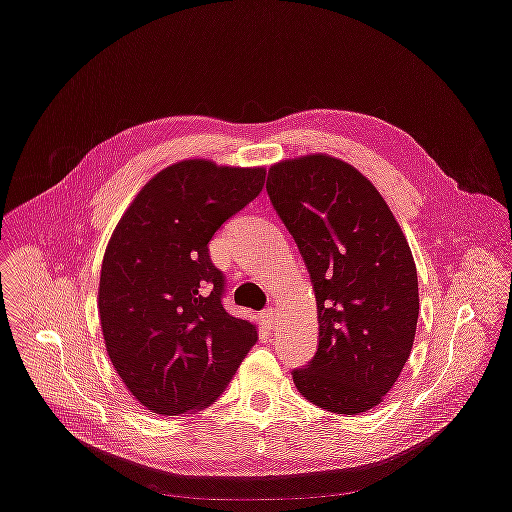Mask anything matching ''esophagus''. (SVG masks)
<instances>
[{"label":"esophagus","instance_id":"34e87169","mask_svg":"<svg viewBox=\"0 0 512 512\" xmlns=\"http://www.w3.org/2000/svg\"><path fill=\"white\" fill-rule=\"evenodd\" d=\"M261 317H263V323H265L267 329H273V327H275L277 315H275V309H273V307H267V309L261 313Z\"/></svg>","mask_w":512,"mask_h":512}]
</instances>
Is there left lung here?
<instances>
[{
    "mask_svg": "<svg viewBox=\"0 0 512 512\" xmlns=\"http://www.w3.org/2000/svg\"><path fill=\"white\" fill-rule=\"evenodd\" d=\"M267 195L317 301V352L293 382L327 412L362 414L394 386L414 344L418 275L406 237L374 185L331 156L271 166Z\"/></svg>",
    "mask_w": 512,
    "mask_h": 512,
    "instance_id": "obj_1",
    "label": "left lung"
}]
</instances>
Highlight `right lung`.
Here are the masks:
<instances>
[{"label": "right lung", "instance_id": "right-lung-1", "mask_svg": "<svg viewBox=\"0 0 512 512\" xmlns=\"http://www.w3.org/2000/svg\"><path fill=\"white\" fill-rule=\"evenodd\" d=\"M263 168L185 160L150 179L106 247L98 309L108 356L148 410L213 404L257 342L223 307L225 275L209 241L259 197Z\"/></svg>", "mask_w": 512, "mask_h": 512}]
</instances>
